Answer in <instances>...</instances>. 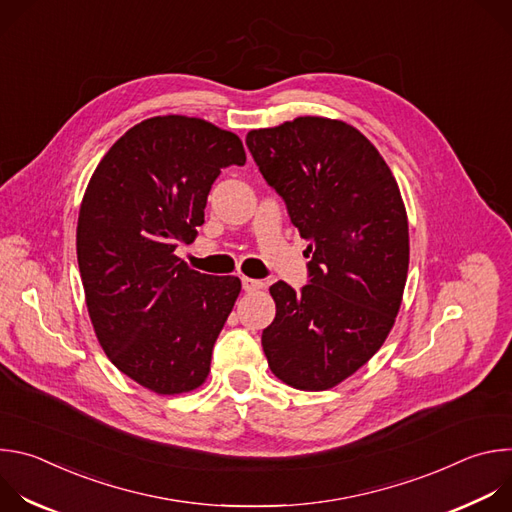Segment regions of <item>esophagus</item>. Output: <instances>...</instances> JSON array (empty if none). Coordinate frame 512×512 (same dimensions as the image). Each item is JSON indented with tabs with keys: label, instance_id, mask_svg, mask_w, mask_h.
<instances>
[{
	"label": "esophagus",
	"instance_id": "obj_1",
	"mask_svg": "<svg viewBox=\"0 0 512 512\" xmlns=\"http://www.w3.org/2000/svg\"><path fill=\"white\" fill-rule=\"evenodd\" d=\"M241 283H243L245 291H257L265 285L261 279H251V277H241Z\"/></svg>",
	"mask_w": 512,
	"mask_h": 512
}]
</instances>
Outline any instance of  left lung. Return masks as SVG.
Segmentation results:
<instances>
[{
  "instance_id": "8db88e82",
  "label": "left lung",
  "mask_w": 512,
  "mask_h": 512,
  "mask_svg": "<svg viewBox=\"0 0 512 512\" xmlns=\"http://www.w3.org/2000/svg\"><path fill=\"white\" fill-rule=\"evenodd\" d=\"M247 148L312 255L302 289L269 287L275 318L263 352L285 385L324 391L356 373L395 324L409 267L401 192L375 145L344 121L298 117L249 131Z\"/></svg>"
}]
</instances>
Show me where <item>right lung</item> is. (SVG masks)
<instances>
[{"mask_svg":"<svg viewBox=\"0 0 512 512\" xmlns=\"http://www.w3.org/2000/svg\"><path fill=\"white\" fill-rule=\"evenodd\" d=\"M241 139L208 121L152 117L99 162L79 212L77 257L95 334L115 367L158 395L200 387L241 291L174 255L196 237L223 168L245 166Z\"/></svg>","mask_w":512,"mask_h":512,"instance_id":"obj_1","label":"right lung"}]
</instances>
